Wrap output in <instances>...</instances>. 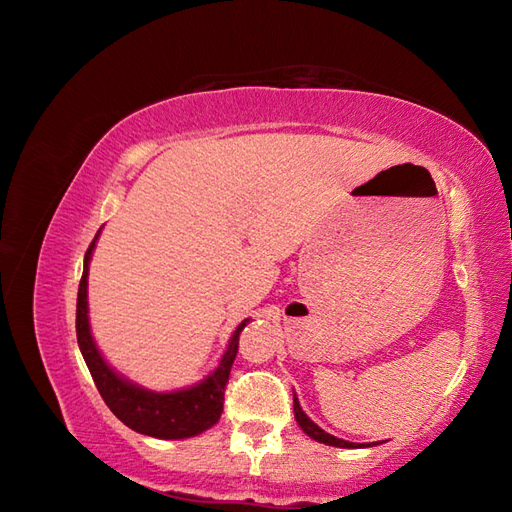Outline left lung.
Masks as SVG:
<instances>
[{"label": "left lung", "instance_id": "left-lung-1", "mask_svg": "<svg viewBox=\"0 0 512 512\" xmlns=\"http://www.w3.org/2000/svg\"><path fill=\"white\" fill-rule=\"evenodd\" d=\"M292 408H294V418H297V423H299V427L307 433L309 438H314L316 442H322V444H329V446H339V448H359L361 444H356V442H346V440H342V438H335V436H331V433H327L324 429H320L312 418H309L303 410H301V406H299V399L294 397V404H292Z\"/></svg>", "mask_w": 512, "mask_h": 512}]
</instances>
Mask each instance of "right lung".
Instances as JSON below:
<instances>
[{
    "instance_id": "right-lung-1",
    "label": "right lung",
    "mask_w": 512,
    "mask_h": 512,
    "mask_svg": "<svg viewBox=\"0 0 512 512\" xmlns=\"http://www.w3.org/2000/svg\"><path fill=\"white\" fill-rule=\"evenodd\" d=\"M100 235V230H98ZM96 239L91 241L85 252L83 277L79 284V297H76V339L83 359L89 367V374L94 378L98 391L104 399V404L119 418L123 425L130 429L145 433L151 438L160 440H183L203 433L220 421L224 410V391L230 376V367L235 363L239 335L250 318H245L237 331L232 333L228 348L220 359L218 367L211 376L203 382H198L190 389L173 391V393H153L141 386L132 384L130 380L121 378L119 374L108 367L102 359L100 350L96 348L94 337L89 331V316H87V275H89V260L94 254Z\"/></svg>"
}]
</instances>
